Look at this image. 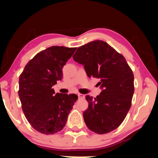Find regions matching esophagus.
<instances>
[{
  "label": "esophagus",
  "instance_id": "esophagus-1",
  "mask_svg": "<svg viewBox=\"0 0 158 158\" xmlns=\"http://www.w3.org/2000/svg\"><path fill=\"white\" fill-rule=\"evenodd\" d=\"M78 97H79V98H84V95L79 93V94H78Z\"/></svg>",
  "mask_w": 158,
  "mask_h": 158
}]
</instances>
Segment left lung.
<instances>
[{"mask_svg": "<svg viewBox=\"0 0 158 158\" xmlns=\"http://www.w3.org/2000/svg\"><path fill=\"white\" fill-rule=\"evenodd\" d=\"M73 60L84 66L89 77L99 79L102 92L86 95L88 107L83 116L88 128L98 134L120 125L131 106L134 77L125 58L107 42L95 40L79 46Z\"/></svg>", "mask_w": 158, "mask_h": 158, "instance_id": "obj_1", "label": "left lung"}]
</instances>
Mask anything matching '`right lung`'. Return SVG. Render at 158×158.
Instances as JSON below:
<instances>
[{"label": "right lung", "instance_id": "obj_1", "mask_svg": "<svg viewBox=\"0 0 158 158\" xmlns=\"http://www.w3.org/2000/svg\"><path fill=\"white\" fill-rule=\"evenodd\" d=\"M77 48L52 46L35 55L19 78L22 109L33 129L44 134L60 131L78 97L55 94L52 86L62 78V69Z\"/></svg>", "mask_w": 158, "mask_h": 158}]
</instances>
